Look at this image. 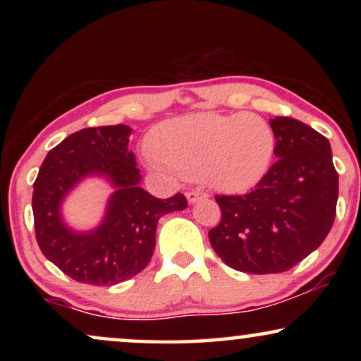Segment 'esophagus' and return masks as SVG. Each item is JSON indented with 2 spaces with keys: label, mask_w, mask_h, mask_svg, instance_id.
Wrapping results in <instances>:
<instances>
[{
  "label": "esophagus",
  "mask_w": 361,
  "mask_h": 361,
  "mask_svg": "<svg viewBox=\"0 0 361 361\" xmlns=\"http://www.w3.org/2000/svg\"><path fill=\"white\" fill-rule=\"evenodd\" d=\"M185 197H187V200H189V204H195L197 200L207 199L209 195H207L205 192H200V190H190V192H187Z\"/></svg>",
  "instance_id": "esophagus-1"
}]
</instances>
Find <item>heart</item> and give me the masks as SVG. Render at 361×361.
<instances>
[{
	"instance_id": "obj_1",
	"label": "heart",
	"mask_w": 361,
	"mask_h": 361,
	"mask_svg": "<svg viewBox=\"0 0 361 361\" xmlns=\"http://www.w3.org/2000/svg\"><path fill=\"white\" fill-rule=\"evenodd\" d=\"M154 167L202 177L221 192L238 194L268 174L276 140L271 126L253 113H192L159 125L152 133Z\"/></svg>"
}]
</instances>
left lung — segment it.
<instances>
[{
    "mask_svg": "<svg viewBox=\"0 0 361 361\" xmlns=\"http://www.w3.org/2000/svg\"><path fill=\"white\" fill-rule=\"evenodd\" d=\"M274 156L255 190L216 195L220 224L209 231L212 248L241 273H283L317 250L335 220L338 174L325 136L288 116L269 120Z\"/></svg>",
    "mask_w": 361,
    "mask_h": 361,
    "instance_id": "left-lung-1",
    "label": "left lung"
}]
</instances>
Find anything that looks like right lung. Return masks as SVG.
<instances>
[{
    "label": "right lung",
    "instance_id": "obj_1",
    "mask_svg": "<svg viewBox=\"0 0 361 361\" xmlns=\"http://www.w3.org/2000/svg\"><path fill=\"white\" fill-rule=\"evenodd\" d=\"M126 125L85 128L47 152L32 192L36 240L44 256L83 284L113 286L141 273L156 246L162 215L184 210L176 194L162 200L140 187L141 172L128 149ZM87 176H103L114 194L97 229L77 232L61 216V202Z\"/></svg>",
    "mask_w": 361,
    "mask_h": 361
}]
</instances>
